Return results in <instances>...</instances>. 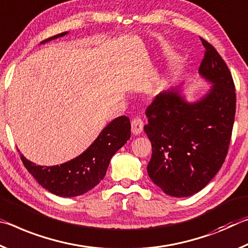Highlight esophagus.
Segmentation results:
<instances>
[{
	"label": "esophagus",
	"instance_id": "34e87169",
	"mask_svg": "<svg viewBox=\"0 0 248 248\" xmlns=\"http://www.w3.org/2000/svg\"><path fill=\"white\" fill-rule=\"evenodd\" d=\"M144 128V122L141 121L140 117H136V119L132 120V133L134 135H140V134L143 132Z\"/></svg>",
	"mask_w": 248,
	"mask_h": 248
}]
</instances>
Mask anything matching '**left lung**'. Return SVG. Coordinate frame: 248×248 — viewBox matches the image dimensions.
<instances>
[{
    "label": "left lung",
    "mask_w": 248,
    "mask_h": 248,
    "mask_svg": "<svg viewBox=\"0 0 248 248\" xmlns=\"http://www.w3.org/2000/svg\"><path fill=\"white\" fill-rule=\"evenodd\" d=\"M205 55L199 74L210 90L188 102L181 86L156 95L146 109L144 131L152 141L147 172L166 194L190 197L204 188L222 167L234 124L236 94L232 75L212 45L202 39Z\"/></svg>",
    "instance_id": "obj_1"
}]
</instances>
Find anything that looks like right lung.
<instances>
[{"label":"right lung","mask_w":248,"mask_h":248,"mask_svg":"<svg viewBox=\"0 0 248 248\" xmlns=\"http://www.w3.org/2000/svg\"><path fill=\"white\" fill-rule=\"evenodd\" d=\"M68 31L52 36L40 44L67 35ZM131 137V122L119 116L105 126L95 140L81 155L62 165L39 166L21 154L24 166L36 181L48 191L59 197H78L94 188L103 179L112 156Z\"/></svg>","instance_id":"1"}]
</instances>
